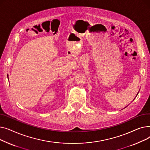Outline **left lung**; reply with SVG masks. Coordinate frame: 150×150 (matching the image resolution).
Listing matches in <instances>:
<instances>
[{
    "mask_svg": "<svg viewBox=\"0 0 150 150\" xmlns=\"http://www.w3.org/2000/svg\"><path fill=\"white\" fill-rule=\"evenodd\" d=\"M137 94H138V93H137Z\"/></svg>",
    "mask_w": 150,
    "mask_h": 150,
    "instance_id": "obj_1",
    "label": "left lung"
}]
</instances>
